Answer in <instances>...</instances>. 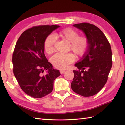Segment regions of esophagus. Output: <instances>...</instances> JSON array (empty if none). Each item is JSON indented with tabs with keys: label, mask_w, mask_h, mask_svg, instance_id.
<instances>
[{
	"label": "esophagus",
	"mask_w": 125,
	"mask_h": 125,
	"mask_svg": "<svg viewBox=\"0 0 125 125\" xmlns=\"http://www.w3.org/2000/svg\"><path fill=\"white\" fill-rule=\"evenodd\" d=\"M64 72H65L64 70H60V73L61 74H63Z\"/></svg>",
	"instance_id": "34e87169"
}]
</instances>
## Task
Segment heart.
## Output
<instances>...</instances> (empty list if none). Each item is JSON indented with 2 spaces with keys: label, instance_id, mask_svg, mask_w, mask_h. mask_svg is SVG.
Instances as JSON below:
<instances>
[{
  "label": "heart",
  "instance_id": "obj_1",
  "mask_svg": "<svg viewBox=\"0 0 125 125\" xmlns=\"http://www.w3.org/2000/svg\"><path fill=\"white\" fill-rule=\"evenodd\" d=\"M57 35L63 40L69 42V50L78 57L84 56L89 47V41L87 37L79 36V33L71 28H66L58 32ZM56 38L53 35L47 36L44 41V50L48 54L54 51ZM75 60V56L72 53H58L51 58V62L56 68L65 69Z\"/></svg>",
  "mask_w": 125,
  "mask_h": 125
}]
</instances>
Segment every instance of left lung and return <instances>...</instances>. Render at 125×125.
<instances>
[{
	"instance_id": "left-lung-1",
	"label": "left lung",
	"mask_w": 125,
	"mask_h": 125,
	"mask_svg": "<svg viewBox=\"0 0 125 125\" xmlns=\"http://www.w3.org/2000/svg\"><path fill=\"white\" fill-rule=\"evenodd\" d=\"M83 31L89 41L86 54L75 66L71 88L80 95L88 97L96 94L106 83L112 67L110 43L101 30L89 23L73 25Z\"/></svg>"
}]
</instances>
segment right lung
I'll return each instance as SVG.
<instances>
[{
  "label": "right lung",
  "instance_id": "right-lung-1",
  "mask_svg": "<svg viewBox=\"0 0 125 125\" xmlns=\"http://www.w3.org/2000/svg\"><path fill=\"white\" fill-rule=\"evenodd\" d=\"M58 25H41L25 30L16 42L12 54L13 72L21 89L28 95L41 98L53 89L55 79L61 75L53 68L44 53V41ZM48 71L45 76L42 74Z\"/></svg>",
  "mask_w": 125,
  "mask_h": 125
}]
</instances>
